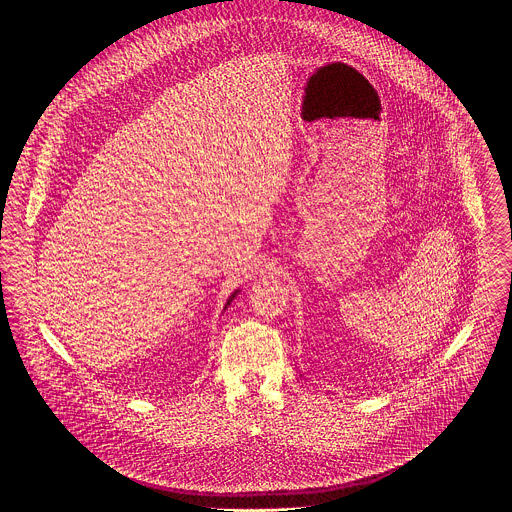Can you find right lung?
<instances>
[{
    "label": "right lung",
    "mask_w": 512,
    "mask_h": 512,
    "mask_svg": "<svg viewBox=\"0 0 512 512\" xmlns=\"http://www.w3.org/2000/svg\"><path fill=\"white\" fill-rule=\"evenodd\" d=\"M239 291H241V289H235V291H233V294H231V298H229V300H227V304H225V308H223V310H227V308H229V306H231V302H233V300H235V298H237V294H239Z\"/></svg>",
    "instance_id": "1"
}]
</instances>
